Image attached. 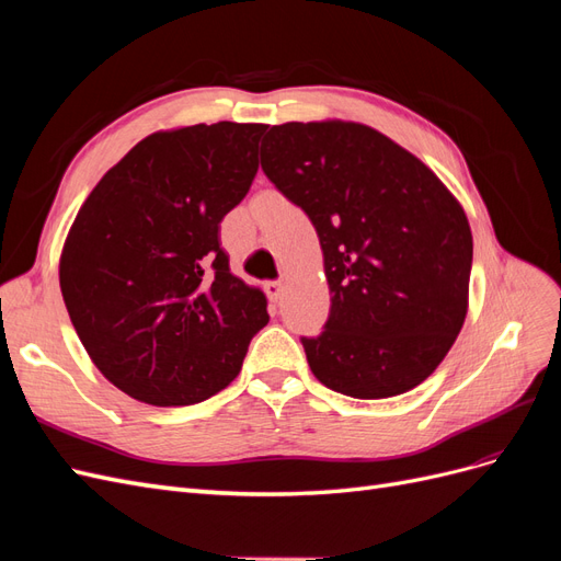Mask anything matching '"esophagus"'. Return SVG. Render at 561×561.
I'll list each match as a JSON object with an SVG mask.
<instances>
[{"instance_id":"obj_1","label":"esophagus","mask_w":561,"mask_h":561,"mask_svg":"<svg viewBox=\"0 0 561 561\" xmlns=\"http://www.w3.org/2000/svg\"><path fill=\"white\" fill-rule=\"evenodd\" d=\"M283 290H285V285H283L280 280H268V283H264V293H266V297H268L271 301H278V299L283 297Z\"/></svg>"}]
</instances>
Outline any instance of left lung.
<instances>
[{"label":"left lung","mask_w":561,"mask_h":561,"mask_svg":"<svg viewBox=\"0 0 561 561\" xmlns=\"http://www.w3.org/2000/svg\"><path fill=\"white\" fill-rule=\"evenodd\" d=\"M262 171L309 215L332 295L301 339L313 377L360 400L407 393L445 360L468 313L472 233L431 168L377 128L274 126Z\"/></svg>","instance_id":"8db88e82"}]
</instances>
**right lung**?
Masks as SVG:
<instances>
[{
	"mask_svg": "<svg viewBox=\"0 0 561 561\" xmlns=\"http://www.w3.org/2000/svg\"><path fill=\"white\" fill-rule=\"evenodd\" d=\"M266 124L157 130L83 201L60 252L67 313L133 400L194 404L239 377L266 297L229 271L219 222L260 168Z\"/></svg>",
	"mask_w": 561,
	"mask_h": 561,
	"instance_id": "add662e5",
	"label": "right lung"
}]
</instances>
